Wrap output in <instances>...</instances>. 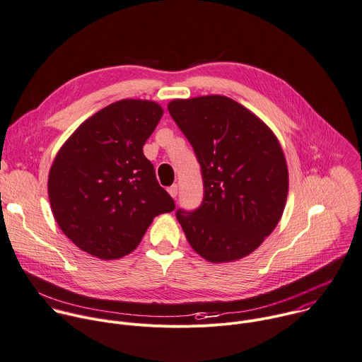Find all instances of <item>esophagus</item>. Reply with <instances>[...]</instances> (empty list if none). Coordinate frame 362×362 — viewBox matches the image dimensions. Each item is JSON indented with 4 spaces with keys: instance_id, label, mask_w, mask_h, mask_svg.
Returning <instances> with one entry per match:
<instances>
[{
    "instance_id": "1",
    "label": "esophagus",
    "mask_w": 362,
    "mask_h": 362,
    "mask_svg": "<svg viewBox=\"0 0 362 362\" xmlns=\"http://www.w3.org/2000/svg\"><path fill=\"white\" fill-rule=\"evenodd\" d=\"M168 192H169V194L175 199L176 196H177V192H179V189H177V185H172L169 189H168Z\"/></svg>"
}]
</instances>
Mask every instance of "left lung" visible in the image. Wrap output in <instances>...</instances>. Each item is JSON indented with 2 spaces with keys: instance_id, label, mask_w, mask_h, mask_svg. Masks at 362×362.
<instances>
[{
  "instance_id": "1",
  "label": "left lung",
  "mask_w": 362,
  "mask_h": 362,
  "mask_svg": "<svg viewBox=\"0 0 362 362\" xmlns=\"http://www.w3.org/2000/svg\"><path fill=\"white\" fill-rule=\"evenodd\" d=\"M168 109L203 176L200 207L176 213L189 245L210 263L249 256L276 228L287 202L288 169L277 136L223 95L173 99Z\"/></svg>"
}]
</instances>
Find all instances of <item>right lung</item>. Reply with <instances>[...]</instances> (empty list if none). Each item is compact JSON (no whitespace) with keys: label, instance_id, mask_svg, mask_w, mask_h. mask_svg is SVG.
<instances>
[{"label":"right lung","instance_id":"add662e5","mask_svg":"<svg viewBox=\"0 0 362 362\" xmlns=\"http://www.w3.org/2000/svg\"><path fill=\"white\" fill-rule=\"evenodd\" d=\"M163 109L146 99H122L88 117L58 151L48 197L62 233L100 260L132 253L175 202L156 180L144 145Z\"/></svg>","mask_w":362,"mask_h":362}]
</instances>
